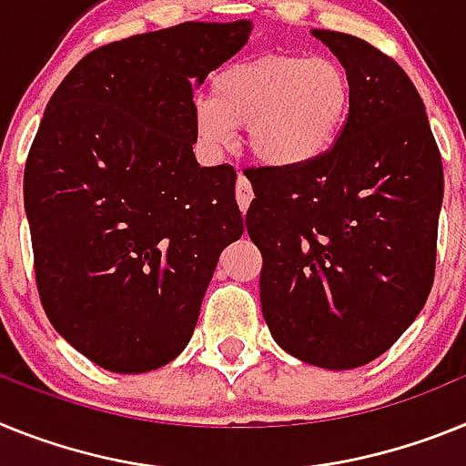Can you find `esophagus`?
Returning a JSON list of instances; mask_svg holds the SVG:
<instances>
[{"instance_id": "esophagus-1", "label": "esophagus", "mask_w": 466, "mask_h": 466, "mask_svg": "<svg viewBox=\"0 0 466 466\" xmlns=\"http://www.w3.org/2000/svg\"><path fill=\"white\" fill-rule=\"evenodd\" d=\"M250 199H253V187H250L248 177L238 176L237 177V204H238V208L244 210V213L248 210Z\"/></svg>"}]
</instances>
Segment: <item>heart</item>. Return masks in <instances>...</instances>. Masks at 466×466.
I'll return each mask as SVG.
<instances>
[{
	"label": "heart",
	"mask_w": 466,
	"mask_h": 466,
	"mask_svg": "<svg viewBox=\"0 0 466 466\" xmlns=\"http://www.w3.org/2000/svg\"><path fill=\"white\" fill-rule=\"evenodd\" d=\"M351 82L333 58L262 54L222 67L210 96L192 105L194 133L208 152L234 145L248 128V149L260 164L298 171L329 155L351 115Z\"/></svg>",
	"instance_id": "heart-1"
}]
</instances>
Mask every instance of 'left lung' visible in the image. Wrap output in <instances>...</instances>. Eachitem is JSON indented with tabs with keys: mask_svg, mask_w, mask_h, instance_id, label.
<instances>
[{
	"mask_svg": "<svg viewBox=\"0 0 466 466\" xmlns=\"http://www.w3.org/2000/svg\"><path fill=\"white\" fill-rule=\"evenodd\" d=\"M311 35L350 75V121L317 164L246 173V228L277 345L350 370L390 350L427 302L443 166L418 88L390 56L345 32Z\"/></svg>",
	"mask_w": 466,
	"mask_h": 466,
	"instance_id": "8db88e82",
	"label": "left lung"
}]
</instances>
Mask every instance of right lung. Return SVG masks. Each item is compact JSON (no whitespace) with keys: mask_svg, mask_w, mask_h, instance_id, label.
<instances>
[{"mask_svg":"<svg viewBox=\"0 0 466 466\" xmlns=\"http://www.w3.org/2000/svg\"><path fill=\"white\" fill-rule=\"evenodd\" d=\"M250 20L180 23L84 56L51 96L25 164L44 311L112 373L187 347L222 248L244 234L232 166L192 152L194 88Z\"/></svg>","mask_w":466,"mask_h":466,"instance_id":"right-lung-1","label":"right lung"}]
</instances>
